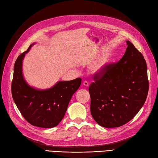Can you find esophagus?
<instances>
[{
  "label": "esophagus",
  "mask_w": 158,
  "mask_h": 158,
  "mask_svg": "<svg viewBox=\"0 0 158 158\" xmlns=\"http://www.w3.org/2000/svg\"><path fill=\"white\" fill-rule=\"evenodd\" d=\"M83 86H85V87H88L89 86V83L88 81H84L83 83Z\"/></svg>",
  "instance_id": "esophagus-1"
}]
</instances>
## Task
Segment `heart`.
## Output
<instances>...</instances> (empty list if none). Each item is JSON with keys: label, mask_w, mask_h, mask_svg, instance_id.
Returning a JSON list of instances; mask_svg holds the SVG:
<instances>
[{"label": "heart", "mask_w": 158, "mask_h": 158, "mask_svg": "<svg viewBox=\"0 0 158 158\" xmlns=\"http://www.w3.org/2000/svg\"><path fill=\"white\" fill-rule=\"evenodd\" d=\"M109 63V58L108 56H102L94 62L90 67V71L94 75H100L104 72Z\"/></svg>", "instance_id": "1"}]
</instances>
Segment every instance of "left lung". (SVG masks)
<instances>
[{
  "label": "left lung",
  "instance_id": "obj_1",
  "mask_svg": "<svg viewBox=\"0 0 158 158\" xmlns=\"http://www.w3.org/2000/svg\"><path fill=\"white\" fill-rule=\"evenodd\" d=\"M118 62L94 77L89 85L90 111L96 123L105 127L122 126L142 108L149 91L147 64L132 43Z\"/></svg>",
  "mask_w": 158,
  "mask_h": 158
}]
</instances>
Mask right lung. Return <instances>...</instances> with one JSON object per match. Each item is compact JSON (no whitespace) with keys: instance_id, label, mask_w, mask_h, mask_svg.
<instances>
[{"instance_id":"1","label":"right lung","mask_w":158,"mask_h":158,"mask_svg":"<svg viewBox=\"0 0 158 158\" xmlns=\"http://www.w3.org/2000/svg\"><path fill=\"white\" fill-rule=\"evenodd\" d=\"M34 44L20 54L15 62L12 96L20 113L29 123L51 128L58 126L64 118L70 99L81 85V79L60 81L46 89H36L30 85L23 78L22 63L26 53Z\"/></svg>"}]
</instances>
